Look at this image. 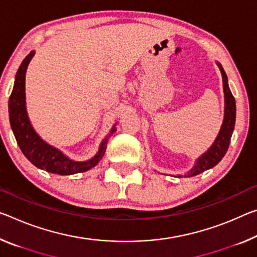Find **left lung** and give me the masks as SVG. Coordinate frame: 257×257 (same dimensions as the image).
Returning a JSON list of instances; mask_svg holds the SVG:
<instances>
[{"instance_id":"8db88e82","label":"left lung","mask_w":257,"mask_h":257,"mask_svg":"<svg viewBox=\"0 0 257 257\" xmlns=\"http://www.w3.org/2000/svg\"><path fill=\"white\" fill-rule=\"evenodd\" d=\"M217 66L221 71L222 80H223V92H224V117L221 125V129L217 134V137L215 138L214 143L210 148L202 153L189 172L184 174V177H192L195 175H199L216 166L223 157L225 156L227 149H229L232 133L234 129L235 123V100L232 96V92L227 83V76L224 72L222 65L216 62ZM183 175H176L175 177H182Z\"/></svg>"}]
</instances>
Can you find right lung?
I'll return each instance as SVG.
<instances>
[{"label":"right lung","mask_w":257,"mask_h":257,"mask_svg":"<svg viewBox=\"0 0 257 257\" xmlns=\"http://www.w3.org/2000/svg\"><path fill=\"white\" fill-rule=\"evenodd\" d=\"M35 55L32 50L28 54L17 71L15 77V84L9 98V117L11 129L14 132L16 141L20 150L28 160L39 169L46 170L48 173L58 175H73L84 173L95 167L104 157L106 151L108 137L116 132L115 125L109 130L108 135L101 141L97 153L89 160L75 161L63 153L59 149L47 143L46 141L35 132L32 125L26 108V92L25 79L28 64Z\"/></svg>","instance_id":"add662e5"}]
</instances>
